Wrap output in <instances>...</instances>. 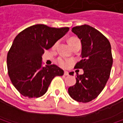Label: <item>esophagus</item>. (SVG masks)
Instances as JSON below:
<instances>
[{"label":"esophagus","instance_id":"esophagus-1","mask_svg":"<svg viewBox=\"0 0 123 123\" xmlns=\"http://www.w3.org/2000/svg\"><path fill=\"white\" fill-rule=\"evenodd\" d=\"M68 74H69V73H68V71H65V72H64V75L67 76V75H68Z\"/></svg>","mask_w":123,"mask_h":123}]
</instances>
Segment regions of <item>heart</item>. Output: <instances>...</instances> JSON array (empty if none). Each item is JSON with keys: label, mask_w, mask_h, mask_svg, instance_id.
Returning a JSON list of instances; mask_svg holds the SVG:
<instances>
[{"label": "heart", "mask_w": 123, "mask_h": 123, "mask_svg": "<svg viewBox=\"0 0 123 123\" xmlns=\"http://www.w3.org/2000/svg\"><path fill=\"white\" fill-rule=\"evenodd\" d=\"M77 41H80V40L78 39H77V38H71V39H69V43H70V46H72L74 43L77 42ZM56 44H57V43H55V45ZM58 62L62 67H67L71 62V61L67 60V59H64V58H59L58 59Z\"/></svg>", "instance_id": "heart-1"}]
</instances>
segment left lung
<instances>
[{
    "label": "left lung",
    "instance_id": "8db88e82",
    "mask_svg": "<svg viewBox=\"0 0 123 123\" xmlns=\"http://www.w3.org/2000/svg\"><path fill=\"white\" fill-rule=\"evenodd\" d=\"M72 31L82 44V60L74 68L82 69L84 73L77 74L76 84L68 88V94L78 102L87 103L99 95L108 80L113 65L111 46L106 37L89 25L74 27Z\"/></svg>",
    "mask_w": 123,
    "mask_h": 123
}]
</instances>
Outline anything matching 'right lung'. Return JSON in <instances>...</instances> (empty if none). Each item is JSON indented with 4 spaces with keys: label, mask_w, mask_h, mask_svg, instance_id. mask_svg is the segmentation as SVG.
<instances>
[{
    "label": "right lung",
    "mask_w": 123,
    "mask_h": 123,
    "mask_svg": "<svg viewBox=\"0 0 123 123\" xmlns=\"http://www.w3.org/2000/svg\"><path fill=\"white\" fill-rule=\"evenodd\" d=\"M68 27L53 28L35 25L15 38L7 56L8 75L24 96L38 98L47 92L52 80L64 71L55 65L43 66L44 50L50 49L68 31Z\"/></svg>",
    "instance_id": "add662e5"
}]
</instances>
